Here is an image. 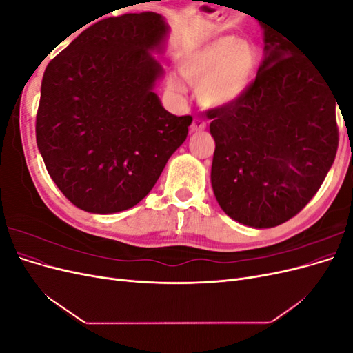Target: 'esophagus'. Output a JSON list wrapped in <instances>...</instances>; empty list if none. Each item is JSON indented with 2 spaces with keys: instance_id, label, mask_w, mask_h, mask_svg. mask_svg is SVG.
Here are the masks:
<instances>
[{
  "instance_id": "34e87169",
  "label": "esophagus",
  "mask_w": 353,
  "mask_h": 353,
  "mask_svg": "<svg viewBox=\"0 0 353 353\" xmlns=\"http://www.w3.org/2000/svg\"><path fill=\"white\" fill-rule=\"evenodd\" d=\"M206 130V122L200 119V117H194L193 123L190 126V131L191 132H200V131H205Z\"/></svg>"
}]
</instances>
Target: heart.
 <instances>
[{"mask_svg": "<svg viewBox=\"0 0 353 353\" xmlns=\"http://www.w3.org/2000/svg\"><path fill=\"white\" fill-rule=\"evenodd\" d=\"M258 65V51L249 41L236 37H219L190 48L179 61V73L197 85L201 104L221 108L239 100L253 78ZM170 87L181 91L172 78Z\"/></svg>", "mask_w": 353, "mask_h": 353, "instance_id": "obj_1", "label": "heart"}]
</instances>
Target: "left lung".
I'll return each mask as SVG.
<instances>
[{"instance_id":"8db88e82","label":"left lung","mask_w":353,"mask_h":353,"mask_svg":"<svg viewBox=\"0 0 353 353\" xmlns=\"http://www.w3.org/2000/svg\"><path fill=\"white\" fill-rule=\"evenodd\" d=\"M262 28L265 60L254 81L239 100L206 116L219 206L244 225L271 228L316 194L334 162L339 128L337 100L323 72L279 30Z\"/></svg>"}]
</instances>
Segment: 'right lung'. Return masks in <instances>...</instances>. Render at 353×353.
<instances>
[{
  "instance_id": "1",
  "label": "right lung",
  "mask_w": 353,
  "mask_h": 353,
  "mask_svg": "<svg viewBox=\"0 0 353 353\" xmlns=\"http://www.w3.org/2000/svg\"><path fill=\"white\" fill-rule=\"evenodd\" d=\"M166 32L152 12L108 17L48 63L37 144L52 181L82 210L135 206L185 141L193 117L170 114L153 92L163 69L152 51Z\"/></svg>"
}]
</instances>
